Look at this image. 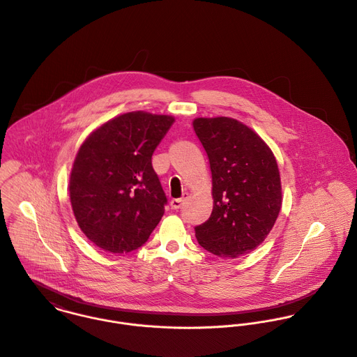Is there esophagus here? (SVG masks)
<instances>
[{
    "label": "esophagus",
    "instance_id": "34e87169",
    "mask_svg": "<svg viewBox=\"0 0 357 357\" xmlns=\"http://www.w3.org/2000/svg\"><path fill=\"white\" fill-rule=\"evenodd\" d=\"M183 202H184V198H178V199H172V201H170V206H172V209L177 211V209H180V208L183 206Z\"/></svg>",
    "mask_w": 357,
    "mask_h": 357
}]
</instances>
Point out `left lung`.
Here are the masks:
<instances>
[{"label":"left lung","instance_id":"1","mask_svg":"<svg viewBox=\"0 0 357 357\" xmlns=\"http://www.w3.org/2000/svg\"><path fill=\"white\" fill-rule=\"evenodd\" d=\"M197 137L209 158L213 211L195 227L208 252L238 257L259 246L281 209V180L267 144L248 126L231 118H198Z\"/></svg>","mask_w":357,"mask_h":357}]
</instances>
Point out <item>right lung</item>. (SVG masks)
I'll list each match as a JSON object with an SVG mask.
<instances>
[{"label": "right lung", "instance_id": "add662e5", "mask_svg": "<svg viewBox=\"0 0 357 357\" xmlns=\"http://www.w3.org/2000/svg\"><path fill=\"white\" fill-rule=\"evenodd\" d=\"M174 118L137 111L107 121L82 144L69 181L79 227L98 248L128 253L142 246L167 198L152 153Z\"/></svg>", "mask_w": 357, "mask_h": 357}]
</instances>
